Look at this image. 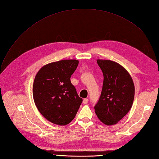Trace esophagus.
<instances>
[{
    "mask_svg": "<svg viewBox=\"0 0 159 159\" xmlns=\"http://www.w3.org/2000/svg\"><path fill=\"white\" fill-rule=\"evenodd\" d=\"M88 103V99L85 98V99L83 100V103H84V104H87Z\"/></svg>",
    "mask_w": 159,
    "mask_h": 159,
    "instance_id": "1",
    "label": "esophagus"
}]
</instances>
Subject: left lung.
<instances>
[{"label": "left lung", "mask_w": 159, "mask_h": 159, "mask_svg": "<svg viewBox=\"0 0 159 159\" xmlns=\"http://www.w3.org/2000/svg\"><path fill=\"white\" fill-rule=\"evenodd\" d=\"M97 62L103 72V84L94 109L101 121L112 125L119 121L131 108L134 86L131 75L120 64L111 60H98Z\"/></svg>", "instance_id": "8db88e82"}]
</instances>
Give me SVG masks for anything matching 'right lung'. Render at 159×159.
Wrapping results in <instances>:
<instances>
[{
    "label": "right lung",
    "instance_id": "add662e5",
    "mask_svg": "<svg viewBox=\"0 0 159 159\" xmlns=\"http://www.w3.org/2000/svg\"><path fill=\"white\" fill-rule=\"evenodd\" d=\"M78 63L76 60L53 62L42 67L35 77L32 89L34 103L43 116L53 123H70L82 103L70 81Z\"/></svg>",
    "mask_w": 159,
    "mask_h": 159
}]
</instances>
